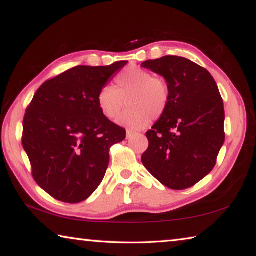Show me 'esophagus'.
Wrapping results in <instances>:
<instances>
[{"label": "esophagus", "mask_w": 256, "mask_h": 256, "mask_svg": "<svg viewBox=\"0 0 256 256\" xmlns=\"http://www.w3.org/2000/svg\"><path fill=\"white\" fill-rule=\"evenodd\" d=\"M140 136V134L134 132V131H131V130H128V131H126V138H132L133 136Z\"/></svg>", "instance_id": "esophagus-1"}]
</instances>
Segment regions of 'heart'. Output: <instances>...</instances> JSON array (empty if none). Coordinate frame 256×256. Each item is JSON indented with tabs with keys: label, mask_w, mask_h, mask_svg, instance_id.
Instances as JSON below:
<instances>
[{
	"label": "heart",
	"mask_w": 256,
	"mask_h": 256,
	"mask_svg": "<svg viewBox=\"0 0 256 256\" xmlns=\"http://www.w3.org/2000/svg\"><path fill=\"white\" fill-rule=\"evenodd\" d=\"M170 86L162 78L140 66H130L115 79V86H106L97 96L98 107L110 120L118 118L125 106L128 108L118 118V124L131 130L148 126L166 112L170 104Z\"/></svg>",
	"instance_id": "1"
}]
</instances>
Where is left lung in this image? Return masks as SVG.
<instances>
[{
  "label": "left lung",
  "mask_w": 256,
  "mask_h": 256,
  "mask_svg": "<svg viewBox=\"0 0 256 256\" xmlns=\"http://www.w3.org/2000/svg\"><path fill=\"white\" fill-rule=\"evenodd\" d=\"M170 86L166 112L146 132L142 164L172 190H185L214 170L224 142V110L218 86L206 68L185 58L164 56L141 64Z\"/></svg>",
  "instance_id": "obj_1"
}]
</instances>
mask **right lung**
I'll list each match as a JSON object with an SVG mask.
<instances>
[{"label":"right lung","instance_id":"add662e5","mask_svg":"<svg viewBox=\"0 0 256 256\" xmlns=\"http://www.w3.org/2000/svg\"><path fill=\"white\" fill-rule=\"evenodd\" d=\"M126 63L72 68L44 82L26 110L22 146L32 177L56 200L79 203L92 196L105 176L110 148L126 136L97 102Z\"/></svg>","mask_w":256,"mask_h":256}]
</instances>
